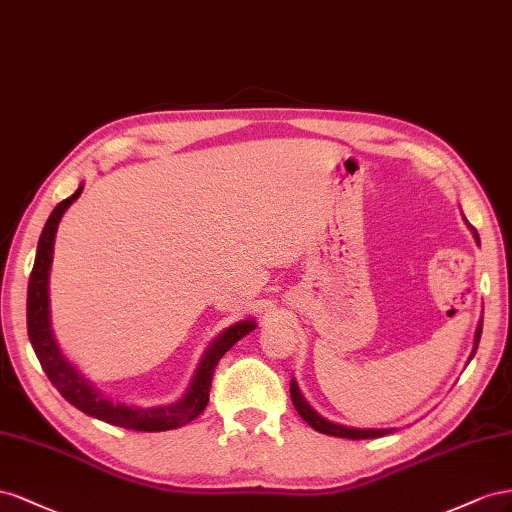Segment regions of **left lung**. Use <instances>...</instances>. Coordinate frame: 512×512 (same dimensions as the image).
<instances>
[{
    "instance_id": "1",
    "label": "left lung",
    "mask_w": 512,
    "mask_h": 512,
    "mask_svg": "<svg viewBox=\"0 0 512 512\" xmlns=\"http://www.w3.org/2000/svg\"><path fill=\"white\" fill-rule=\"evenodd\" d=\"M472 231H474V229H472ZM474 238H476V242L480 244V240H478V233H476V231H474ZM480 332H483V321H480L478 328H476V337H474V349H472V356L476 354V349H478ZM472 356H470V360H472ZM289 392H291V401H294V407L298 410V414L302 416V420H304V422H309V425H311L315 431L324 433V435L347 437V440H375V437H384V435H388V433H392V431H394V429H352V427L337 425V422H330V420H326L324 416H319L309 403H306V399H304L302 394H300V388H298V384H296V379H291Z\"/></svg>"
}]
</instances>
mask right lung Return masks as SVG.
<instances>
[{
	"instance_id": "1",
	"label": "right lung",
	"mask_w": 512,
	"mask_h": 512,
	"mask_svg": "<svg viewBox=\"0 0 512 512\" xmlns=\"http://www.w3.org/2000/svg\"><path fill=\"white\" fill-rule=\"evenodd\" d=\"M81 191L83 186L77 188L75 195H70L68 199L57 203L45 229L40 233L36 261L27 285V334L29 341H32L34 352L47 377L51 379V384L60 390V394L70 405H75L77 410H81L87 416L109 422V425L115 427L135 431H169L188 425V422L195 420L203 410H206V405L210 401L212 375L218 360H221L225 352H229L242 337H246L248 332L255 330V321H238V324H233L225 332L218 334L206 349V354H203L199 367L191 379V386L184 392V397L171 405L137 407L115 403L107 397H102V394L62 356L60 347H57L53 339L49 321V270L53 261L55 233L64 212L72 206V201L79 199Z\"/></svg>"
}]
</instances>
